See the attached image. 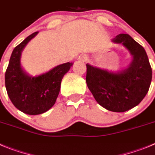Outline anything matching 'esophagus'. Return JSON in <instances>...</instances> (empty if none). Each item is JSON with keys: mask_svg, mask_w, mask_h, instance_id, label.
I'll return each instance as SVG.
<instances>
[{"mask_svg": "<svg viewBox=\"0 0 155 155\" xmlns=\"http://www.w3.org/2000/svg\"><path fill=\"white\" fill-rule=\"evenodd\" d=\"M80 60H82L83 62H86V56H82L80 58Z\"/></svg>", "mask_w": 155, "mask_h": 155, "instance_id": "obj_1", "label": "esophagus"}]
</instances>
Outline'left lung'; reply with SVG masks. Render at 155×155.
I'll return each instance as SVG.
<instances>
[{
	"label": "left lung",
	"instance_id": "left-lung-1",
	"mask_svg": "<svg viewBox=\"0 0 155 155\" xmlns=\"http://www.w3.org/2000/svg\"><path fill=\"white\" fill-rule=\"evenodd\" d=\"M112 41L129 50L133 55L131 63L117 73L86 64V84L100 106L113 112H125L144 98L151 83L152 70L144 48L129 35H118Z\"/></svg>",
	"mask_w": 155,
	"mask_h": 155
}]
</instances>
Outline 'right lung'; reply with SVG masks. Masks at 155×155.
<instances>
[{"label": "right lung", "instance_id": "obj_1", "mask_svg": "<svg viewBox=\"0 0 155 155\" xmlns=\"http://www.w3.org/2000/svg\"><path fill=\"white\" fill-rule=\"evenodd\" d=\"M37 34L38 31L30 35L15 47L5 72V86L10 100L17 109L29 115L43 114L52 107L62 78L72 65V62H66L40 76H28L21 66V55L28 42Z\"/></svg>", "mask_w": 155, "mask_h": 155}]
</instances>
